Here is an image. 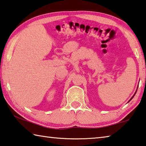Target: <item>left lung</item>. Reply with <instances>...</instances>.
Instances as JSON below:
<instances>
[{
  "label": "left lung",
  "instance_id": "obj_1",
  "mask_svg": "<svg viewBox=\"0 0 146 146\" xmlns=\"http://www.w3.org/2000/svg\"><path fill=\"white\" fill-rule=\"evenodd\" d=\"M136 92H137V91H136V92H135V94H134V95H133V96H132V97H131V99H130V100H129V102H130V101H131V99H132V98H133V97H134V96H135V94H136Z\"/></svg>",
  "mask_w": 146,
  "mask_h": 146
}]
</instances>
